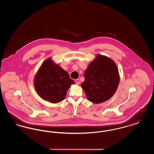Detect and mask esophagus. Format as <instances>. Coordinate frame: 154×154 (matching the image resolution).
Returning <instances> with one entry per match:
<instances>
[{
    "mask_svg": "<svg viewBox=\"0 0 154 154\" xmlns=\"http://www.w3.org/2000/svg\"><path fill=\"white\" fill-rule=\"evenodd\" d=\"M75 82H76L77 84H80V80H79V79H76V80H75Z\"/></svg>",
    "mask_w": 154,
    "mask_h": 154,
    "instance_id": "1",
    "label": "esophagus"
}]
</instances>
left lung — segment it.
<instances>
[{
  "label": "left lung",
  "mask_w": 154,
  "mask_h": 154,
  "mask_svg": "<svg viewBox=\"0 0 154 154\" xmlns=\"http://www.w3.org/2000/svg\"><path fill=\"white\" fill-rule=\"evenodd\" d=\"M81 87L88 100L100 103L109 100L118 88L119 76L116 63L111 59L97 55L84 73Z\"/></svg>",
  "instance_id": "8db88e82"
}]
</instances>
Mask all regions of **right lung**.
I'll return each mask as SVG.
<instances>
[{
	"label": "right lung",
	"instance_id": "right-lung-1",
	"mask_svg": "<svg viewBox=\"0 0 154 154\" xmlns=\"http://www.w3.org/2000/svg\"><path fill=\"white\" fill-rule=\"evenodd\" d=\"M74 84L68 73L51 59H47L40 67L35 79V87L37 94L52 103L61 102L67 91Z\"/></svg>",
	"mask_w": 154,
	"mask_h": 154
}]
</instances>
